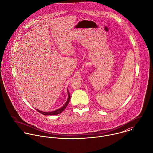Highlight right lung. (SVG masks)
<instances>
[{
  "instance_id": "obj_1",
  "label": "right lung",
  "mask_w": 153,
  "mask_h": 153,
  "mask_svg": "<svg viewBox=\"0 0 153 153\" xmlns=\"http://www.w3.org/2000/svg\"><path fill=\"white\" fill-rule=\"evenodd\" d=\"M68 100H67V101H66L65 105H64L62 108H59V109H56V110L53 111L48 112H47L41 111H39V110H38V109H36V110H37L39 112L41 113L42 114L45 115H57V114H61V113L66 108V107H67V105H68V103H69V101H70L71 97H70V94H69V92H68Z\"/></svg>"
}]
</instances>
